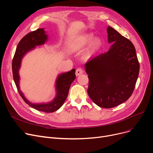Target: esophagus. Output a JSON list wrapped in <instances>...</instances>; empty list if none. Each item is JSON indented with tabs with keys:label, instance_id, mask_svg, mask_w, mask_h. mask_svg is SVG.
Returning <instances> with one entry per match:
<instances>
[{
	"label": "esophagus",
	"instance_id": "1",
	"mask_svg": "<svg viewBox=\"0 0 153 153\" xmlns=\"http://www.w3.org/2000/svg\"><path fill=\"white\" fill-rule=\"evenodd\" d=\"M83 70L81 68H78L76 69V76H79L80 75H81L82 74H83Z\"/></svg>",
	"mask_w": 153,
	"mask_h": 153
}]
</instances>
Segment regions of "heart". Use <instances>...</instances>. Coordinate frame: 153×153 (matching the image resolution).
<instances>
[{"mask_svg": "<svg viewBox=\"0 0 153 153\" xmlns=\"http://www.w3.org/2000/svg\"><path fill=\"white\" fill-rule=\"evenodd\" d=\"M89 44L90 45L84 54V58L89 59L100 49L102 45V40L99 38H94L92 34L84 35L76 38L69 44V50L72 52H78L83 50Z\"/></svg>", "mask_w": 153, "mask_h": 153, "instance_id": "b5f03b06", "label": "heart"}]
</instances>
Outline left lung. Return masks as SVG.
<instances>
[{"mask_svg":"<svg viewBox=\"0 0 153 153\" xmlns=\"http://www.w3.org/2000/svg\"><path fill=\"white\" fill-rule=\"evenodd\" d=\"M108 51L85 64L87 92L100 107L113 108L129 99L138 79L140 64L133 43L108 26Z\"/></svg>","mask_w":153,"mask_h":153,"instance_id":"left-lung-1","label":"left lung"}]
</instances>
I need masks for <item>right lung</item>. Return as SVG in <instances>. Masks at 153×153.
<instances>
[{
  "label": "right lung",
  "instance_id": "1",
  "mask_svg": "<svg viewBox=\"0 0 153 153\" xmlns=\"http://www.w3.org/2000/svg\"><path fill=\"white\" fill-rule=\"evenodd\" d=\"M48 40V36L44 28H38L24 36L19 43L15 51L12 61V73L14 82L23 100L31 107L38 111L51 113L58 110L65 102L68 95L70 86L76 79L75 69L58 76L55 83L56 96L51 102L42 103H32L27 100L20 88L19 70L23 58L27 53L34 50L36 46L44 45Z\"/></svg>",
  "mask_w": 153,
  "mask_h": 153
}]
</instances>
